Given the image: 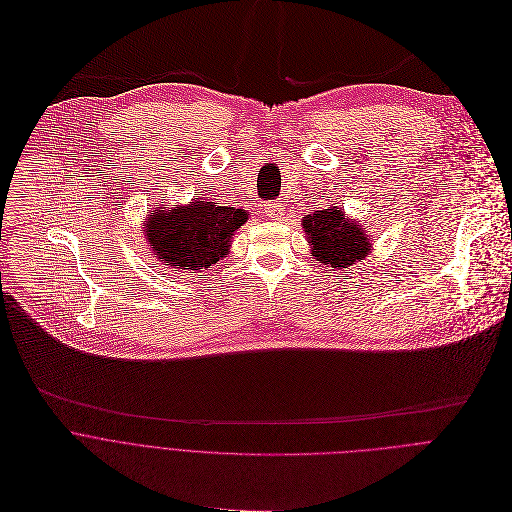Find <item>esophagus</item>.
<instances>
[{
    "label": "esophagus",
    "mask_w": 512,
    "mask_h": 512,
    "mask_svg": "<svg viewBox=\"0 0 512 512\" xmlns=\"http://www.w3.org/2000/svg\"><path fill=\"white\" fill-rule=\"evenodd\" d=\"M262 214H266L270 220H280L284 216V206H280V203H274V201L262 203Z\"/></svg>",
    "instance_id": "esophagus-1"
}]
</instances>
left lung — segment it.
<instances>
[{"mask_svg":"<svg viewBox=\"0 0 512 512\" xmlns=\"http://www.w3.org/2000/svg\"><path fill=\"white\" fill-rule=\"evenodd\" d=\"M302 228L313 256L337 270L353 266L371 250L367 230L351 222L337 206L309 214L302 220Z\"/></svg>","mask_w":512,"mask_h":512,"instance_id":"obj_1","label":"left lung"}]
</instances>
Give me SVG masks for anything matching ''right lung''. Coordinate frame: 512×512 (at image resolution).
Here are the masks:
<instances>
[{"label":"right lung","mask_w":512,"mask_h":512,"mask_svg":"<svg viewBox=\"0 0 512 512\" xmlns=\"http://www.w3.org/2000/svg\"><path fill=\"white\" fill-rule=\"evenodd\" d=\"M248 212L195 197L183 208L155 210L145 226L153 254L177 270H208L220 262L234 232L246 224Z\"/></svg>","instance_id":"obj_1"}]
</instances>
